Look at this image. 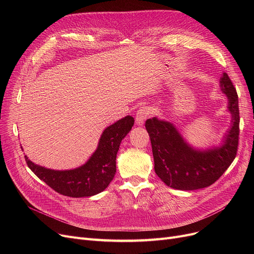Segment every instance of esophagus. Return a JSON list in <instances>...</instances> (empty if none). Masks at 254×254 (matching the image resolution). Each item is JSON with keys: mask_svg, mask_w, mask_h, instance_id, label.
Instances as JSON below:
<instances>
[{"mask_svg": "<svg viewBox=\"0 0 254 254\" xmlns=\"http://www.w3.org/2000/svg\"><path fill=\"white\" fill-rule=\"evenodd\" d=\"M151 113L150 109L147 108V107H142L141 109L138 110L137 115H136V124L137 126H143L146 118L149 116V114Z\"/></svg>", "mask_w": 254, "mask_h": 254, "instance_id": "esophagus-1", "label": "esophagus"}]
</instances>
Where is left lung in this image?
<instances>
[{"instance_id":"obj_1","label":"left lung","mask_w":254,"mask_h":254,"mask_svg":"<svg viewBox=\"0 0 254 254\" xmlns=\"http://www.w3.org/2000/svg\"><path fill=\"white\" fill-rule=\"evenodd\" d=\"M219 86L228 98L232 120L218 146L195 148L183 138L174 124L157 117L146 120L155 173L172 189L195 190L207 188L223 174L236 157L240 130L238 95L226 73H222Z\"/></svg>"}]
</instances>
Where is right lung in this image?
<instances>
[{"label": "right lung", "instance_id": "1", "mask_svg": "<svg viewBox=\"0 0 254 254\" xmlns=\"http://www.w3.org/2000/svg\"><path fill=\"white\" fill-rule=\"evenodd\" d=\"M135 119L129 115L107 127L102 132L96 151L88 161L72 170H52L39 166L24 155L25 162L35 175L57 192L82 197L98 194L105 190L116 173V154L123 139L134 126Z\"/></svg>", "mask_w": 254, "mask_h": 254}]
</instances>
